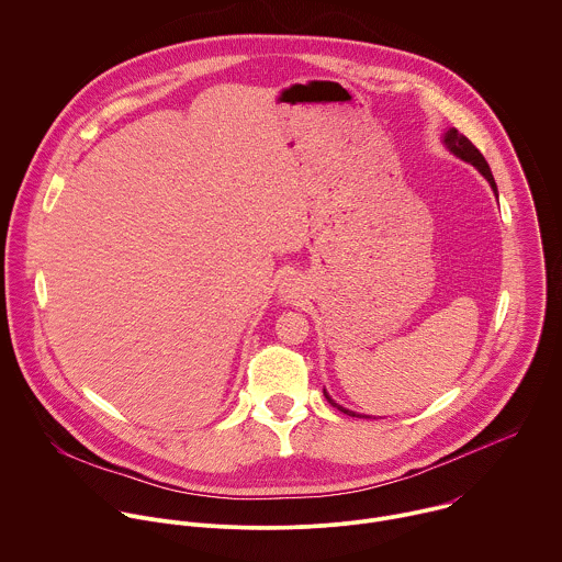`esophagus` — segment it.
I'll return each mask as SVG.
<instances>
[{"label":"esophagus","mask_w":562,"mask_h":562,"mask_svg":"<svg viewBox=\"0 0 562 562\" xmlns=\"http://www.w3.org/2000/svg\"><path fill=\"white\" fill-rule=\"evenodd\" d=\"M281 294H283V299H285V301L294 299V294H296V288H294V279H285V281H283V285H281Z\"/></svg>","instance_id":"34e87169"}]
</instances>
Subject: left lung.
Returning a JSON list of instances; mask_svg holds the SVG:
<instances>
[{"label": "left lung", "instance_id": "1", "mask_svg": "<svg viewBox=\"0 0 562 562\" xmlns=\"http://www.w3.org/2000/svg\"><path fill=\"white\" fill-rule=\"evenodd\" d=\"M443 145H446V149L450 151V154H454L457 158H461L463 162H470L487 182H490V187H492V191H494V195L498 198V191H496V182H494V178H492V171H490V167H487V162H485V158L481 156V151L463 136V134H459L454 127L452 130H448L446 134H443ZM325 393V397H327V402L331 404V406H336L338 411H342V413H347V415H351V417H369V415H358V413H353V411H349V408H342L340 404H336L329 395H327V391H323Z\"/></svg>", "mask_w": 562, "mask_h": 562}]
</instances>
